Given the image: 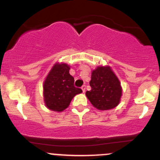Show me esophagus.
Returning a JSON list of instances; mask_svg holds the SVG:
<instances>
[{
    "instance_id": "1",
    "label": "esophagus",
    "mask_w": 160,
    "mask_h": 160,
    "mask_svg": "<svg viewBox=\"0 0 160 160\" xmlns=\"http://www.w3.org/2000/svg\"><path fill=\"white\" fill-rule=\"evenodd\" d=\"M81 89H82V90H83V93H84L85 90H86V86H85V85H83V86H82V88H81Z\"/></svg>"
}]
</instances>
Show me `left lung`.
Here are the masks:
<instances>
[{
	"label": "left lung",
	"mask_w": 160,
	"mask_h": 160,
	"mask_svg": "<svg viewBox=\"0 0 160 160\" xmlns=\"http://www.w3.org/2000/svg\"><path fill=\"white\" fill-rule=\"evenodd\" d=\"M91 90L86 96L92 105L101 111L117 107L121 101L122 88L118 78L109 66H98L91 72Z\"/></svg>",
	"instance_id": "left-lung-1"
}]
</instances>
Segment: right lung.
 <instances>
[{"label": "right lung", "instance_id": "1", "mask_svg": "<svg viewBox=\"0 0 160 160\" xmlns=\"http://www.w3.org/2000/svg\"><path fill=\"white\" fill-rule=\"evenodd\" d=\"M70 67L65 62H56L43 83V98L46 108L61 112L70 105L72 98L82 93L74 87V78L70 74Z\"/></svg>", "mask_w": 160, "mask_h": 160}]
</instances>
